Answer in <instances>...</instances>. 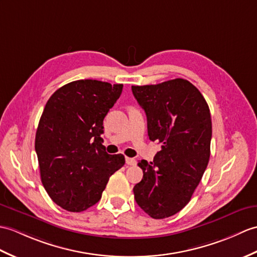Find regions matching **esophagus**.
<instances>
[{
    "label": "esophagus",
    "mask_w": 257,
    "mask_h": 257,
    "mask_svg": "<svg viewBox=\"0 0 257 257\" xmlns=\"http://www.w3.org/2000/svg\"><path fill=\"white\" fill-rule=\"evenodd\" d=\"M126 164L130 165V166H134L137 164V161L133 158H126Z\"/></svg>",
    "instance_id": "esophagus-1"
}]
</instances>
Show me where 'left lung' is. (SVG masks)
<instances>
[{"label": "left lung", "instance_id": "obj_1", "mask_svg": "<svg viewBox=\"0 0 257 257\" xmlns=\"http://www.w3.org/2000/svg\"><path fill=\"white\" fill-rule=\"evenodd\" d=\"M146 111L148 135L161 151L153 162L141 160L135 199L153 219H164L186 206L210 158V110L198 88L184 79L156 85L131 86Z\"/></svg>", "mask_w": 257, "mask_h": 257}]
</instances>
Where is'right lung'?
<instances>
[{
  "instance_id": "right-lung-1",
  "label": "right lung",
  "mask_w": 257,
  "mask_h": 257,
  "mask_svg": "<svg viewBox=\"0 0 257 257\" xmlns=\"http://www.w3.org/2000/svg\"><path fill=\"white\" fill-rule=\"evenodd\" d=\"M122 84L77 80L48 99L35 139L41 182L63 209L81 212L100 199L109 177L122 168V154L105 150L103 120Z\"/></svg>"
}]
</instances>
